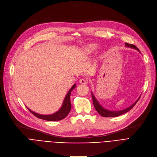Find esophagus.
<instances>
[{"mask_svg": "<svg viewBox=\"0 0 157 157\" xmlns=\"http://www.w3.org/2000/svg\"><path fill=\"white\" fill-rule=\"evenodd\" d=\"M79 83H81L82 85H86L88 81H87V80L86 79H81L79 81Z\"/></svg>", "mask_w": 157, "mask_h": 157, "instance_id": "34e87169", "label": "esophagus"}]
</instances>
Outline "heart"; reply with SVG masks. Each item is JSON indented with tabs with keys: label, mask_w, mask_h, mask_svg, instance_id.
<instances>
[{
	"label": "heart",
	"mask_w": 157,
	"mask_h": 157,
	"mask_svg": "<svg viewBox=\"0 0 157 157\" xmlns=\"http://www.w3.org/2000/svg\"><path fill=\"white\" fill-rule=\"evenodd\" d=\"M97 46L95 44H89L86 45L85 48V52L87 53H90L93 52L96 49Z\"/></svg>",
	"instance_id": "b5f03b06"
}]
</instances>
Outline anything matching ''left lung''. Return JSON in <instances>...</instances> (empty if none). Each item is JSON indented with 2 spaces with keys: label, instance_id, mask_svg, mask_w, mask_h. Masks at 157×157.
<instances>
[{
  "label": "left lung",
  "instance_id": "8db88e82",
  "mask_svg": "<svg viewBox=\"0 0 157 157\" xmlns=\"http://www.w3.org/2000/svg\"><path fill=\"white\" fill-rule=\"evenodd\" d=\"M125 44L128 47L135 48L137 49V50L139 51V49L135 45H134L132 44H128V43H126ZM92 100H93V103H94V105L95 107V109L98 112V113L100 115H101V116L103 117H117L120 116V115L126 113L127 112L129 111L130 109H132L133 107L136 104V103L139 100V99H137V101L135 103H134L131 106L128 107V108H127L125 109H123L122 111H108V110H106V109H104L99 104H98V102H97L96 98H95V97L94 96V95L92 94Z\"/></svg>",
  "mask_w": 157,
  "mask_h": 157
}]
</instances>
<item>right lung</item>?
Returning <instances> with one entry per match:
<instances>
[{"mask_svg": "<svg viewBox=\"0 0 157 157\" xmlns=\"http://www.w3.org/2000/svg\"><path fill=\"white\" fill-rule=\"evenodd\" d=\"M75 86H76V85H74L69 91V92L67 93V94L66 95L63 105L62 106V108H60V109L53 114L42 115V114H39L33 112L32 111L30 110L29 108H27V109L29 110V111L32 114H34L35 117H36L37 118H38L39 119H43V120H47V121H59V120H63V118H65L67 116L71 109V103L70 101V96H71V91L74 89Z\"/></svg>", "mask_w": 157, "mask_h": 157, "instance_id": "obj_1", "label": "right lung"}]
</instances>
